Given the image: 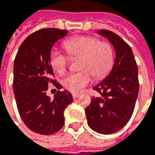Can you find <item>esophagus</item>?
<instances>
[{
  "mask_svg": "<svg viewBox=\"0 0 155 155\" xmlns=\"http://www.w3.org/2000/svg\"><path fill=\"white\" fill-rule=\"evenodd\" d=\"M80 96V94H79V93H72V97L74 99L77 98V97H79Z\"/></svg>",
  "mask_w": 155,
  "mask_h": 155,
  "instance_id": "34e87169",
  "label": "esophagus"
}]
</instances>
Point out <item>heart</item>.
<instances>
[{"mask_svg": "<svg viewBox=\"0 0 155 155\" xmlns=\"http://www.w3.org/2000/svg\"><path fill=\"white\" fill-rule=\"evenodd\" d=\"M63 46L67 54L58 49L50 53L52 68L59 75L66 72L71 58H80L79 68L81 71L71 73L62 81L67 90L74 93L82 92L92 81L93 75L97 79L106 76L114 64V51L111 45L106 41L90 35H77L67 39Z\"/></svg>", "mask_w": 155, "mask_h": 155, "instance_id": "b5f03b06", "label": "heart"}]
</instances>
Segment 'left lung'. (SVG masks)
<instances>
[{
    "instance_id": "obj_1",
    "label": "left lung",
    "mask_w": 155,
    "mask_h": 155,
    "mask_svg": "<svg viewBox=\"0 0 155 155\" xmlns=\"http://www.w3.org/2000/svg\"><path fill=\"white\" fill-rule=\"evenodd\" d=\"M115 50L112 71L93 87L100 94L93 97L85 109L88 126L101 134H111L124 127L132 117L139 92L138 68L133 50L120 35L100 30Z\"/></svg>"
}]
</instances>
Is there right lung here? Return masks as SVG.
<instances>
[{
  "label": "right lung",
  "instance_id": "1",
  "mask_svg": "<svg viewBox=\"0 0 155 155\" xmlns=\"http://www.w3.org/2000/svg\"><path fill=\"white\" fill-rule=\"evenodd\" d=\"M67 34L57 28L36 31L24 40L15 57L13 88L18 110L26 126L41 135H51L63 127L64 110L73 101L67 90L58 91L54 100L46 95L50 83L62 88L52 79L49 58L54 44Z\"/></svg>",
  "mask_w": 155,
  "mask_h": 155
}]
</instances>
